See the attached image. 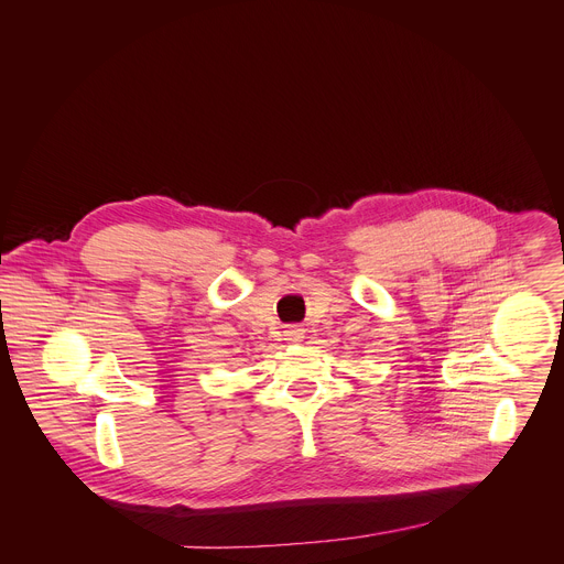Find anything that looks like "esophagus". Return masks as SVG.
Returning a JSON list of instances; mask_svg holds the SVG:
<instances>
[{
  "label": "esophagus",
  "mask_w": 564,
  "mask_h": 564,
  "mask_svg": "<svg viewBox=\"0 0 564 564\" xmlns=\"http://www.w3.org/2000/svg\"><path fill=\"white\" fill-rule=\"evenodd\" d=\"M283 337H285V341H290V344H299V341L303 339V328H299V326H288V328L283 330Z\"/></svg>",
  "instance_id": "1"
}]
</instances>
